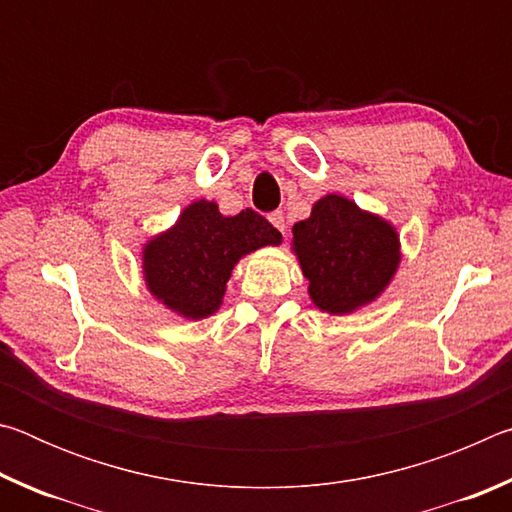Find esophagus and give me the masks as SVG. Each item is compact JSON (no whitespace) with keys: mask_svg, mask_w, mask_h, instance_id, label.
<instances>
[{"mask_svg":"<svg viewBox=\"0 0 512 512\" xmlns=\"http://www.w3.org/2000/svg\"><path fill=\"white\" fill-rule=\"evenodd\" d=\"M268 221H271V223L275 225V228H277V230H280V232H282V235H284V230H287V225H284V214H282L280 210L268 214Z\"/></svg>","mask_w":512,"mask_h":512,"instance_id":"esophagus-1","label":"esophagus"}]
</instances>
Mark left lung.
Masks as SVG:
<instances>
[{
	"label": "left lung",
	"mask_w": 512,
	"mask_h": 512,
	"mask_svg": "<svg viewBox=\"0 0 512 512\" xmlns=\"http://www.w3.org/2000/svg\"><path fill=\"white\" fill-rule=\"evenodd\" d=\"M293 250L314 305L336 316L375 300L400 264L393 225L336 194L320 198L309 219L293 225Z\"/></svg>",
	"instance_id": "left-lung-1"
}]
</instances>
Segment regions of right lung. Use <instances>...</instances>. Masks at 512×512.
Wrapping results in <instances>:
<instances>
[{"mask_svg": "<svg viewBox=\"0 0 512 512\" xmlns=\"http://www.w3.org/2000/svg\"><path fill=\"white\" fill-rule=\"evenodd\" d=\"M280 239L255 210L223 216L216 203L196 201L169 232L146 244V287L180 316H212L239 259L262 246H277Z\"/></svg>", "mask_w": 512, "mask_h": 512, "instance_id": "1", "label": "right lung"}]
</instances>
